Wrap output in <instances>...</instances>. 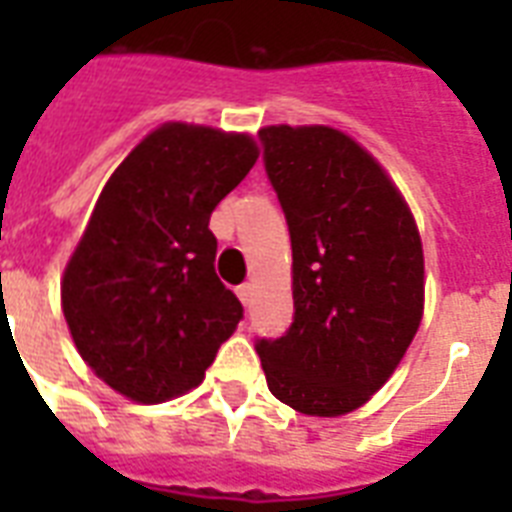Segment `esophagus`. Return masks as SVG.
Segmentation results:
<instances>
[{"label":"esophagus","mask_w":512,"mask_h":512,"mask_svg":"<svg viewBox=\"0 0 512 512\" xmlns=\"http://www.w3.org/2000/svg\"><path fill=\"white\" fill-rule=\"evenodd\" d=\"M252 289H255V287H252V284H241V287L236 289V292H239V300L244 305L252 303Z\"/></svg>","instance_id":"esophagus-1"}]
</instances>
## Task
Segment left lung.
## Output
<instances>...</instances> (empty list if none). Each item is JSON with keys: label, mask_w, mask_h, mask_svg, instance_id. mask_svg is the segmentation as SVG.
Masks as SVG:
<instances>
[{"label": "left lung", "mask_w": 512, "mask_h": 512, "mask_svg": "<svg viewBox=\"0 0 512 512\" xmlns=\"http://www.w3.org/2000/svg\"><path fill=\"white\" fill-rule=\"evenodd\" d=\"M265 175L292 239L295 316L260 337L273 396L337 417L385 385L417 335L425 297L422 244L380 164L332 127L260 130Z\"/></svg>", "instance_id": "left-lung-1"}]
</instances>
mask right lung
I'll use <instances>...</instances> for the list:
<instances>
[{"mask_svg": "<svg viewBox=\"0 0 512 512\" xmlns=\"http://www.w3.org/2000/svg\"><path fill=\"white\" fill-rule=\"evenodd\" d=\"M257 162L249 135L164 124L100 191L60 295L76 350L140 404L196 388L244 319L209 215Z\"/></svg>", "mask_w": 512, "mask_h": 512, "instance_id": "1", "label": "right lung"}]
</instances>
